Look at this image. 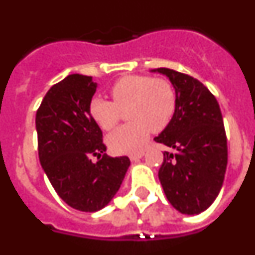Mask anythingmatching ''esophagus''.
Returning <instances> with one entry per match:
<instances>
[{"instance_id":"34e87169","label":"esophagus","mask_w":255,"mask_h":255,"mask_svg":"<svg viewBox=\"0 0 255 255\" xmlns=\"http://www.w3.org/2000/svg\"><path fill=\"white\" fill-rule=\"evenodd\" d=\"M143 155H144L143 152H136V153H132V154H130L129 158H130V161H138V159H140Z\"/></svg>"}]
</instances>
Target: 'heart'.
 <instances>
[{
    "instance_id": "b5f03b06",
    "label": "heart",
    "mask_w": 255,
    "mask_h": 255,
    "mask_svg": "<svg viewBox=\"0 0 255 255\" xmlns=\"http://www.w3.org/2000/svg\"><path fill=\"white\" fill-rule=\"evenodd\" d=\"M112 101L94 97L89 102V115L103 130L114 129L128 111L131 123L117 128L108 135L107 143L115 153L139 150L147 143L150 131L158 132L170 124L176 110V94L168 80L145 75H129L119 79L110 89Z\"/></svg>"
}]
</instances>
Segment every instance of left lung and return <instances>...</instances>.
<instances>
[{"label":"left lung","instance_id":"obj_1","mask_svg":"<svg viewBox=\"0 0 255 255\" xmlns=\"http://www.w3.org/2000/svg\"><path fill=\"white\" fill-rule=\"evenodd\" d=\"M176 93V110L170 124L155 136L172 148L163 153L158 177L166 198L184 215H199L211 206L224 184L227 139L215 96L199 80L159 67Z\"/></svg>","mask_w":255,"mask_h":255}]
</instances>
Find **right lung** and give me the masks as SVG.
<instances>
[{
    "label": "right lung",
    "instance_id": "obj_1",
    "mask_svg": "<svg viewBox=\"0 0 255 255\" xmlns=\"http://www.w3.org/2000/svg\"><path fill=\"white\" fill-rule=\"evenodd\" d=\"M96 89L92 76L71 74L51 87L35 116L40 164L58 197L82 212L105 208L130 166L126 155L106 154L102 130L89 115Z\"/></svg>",
    "mask_w": 255,
    "mask_h": 255
}]
</instances>
